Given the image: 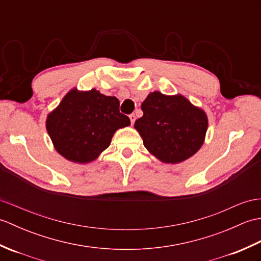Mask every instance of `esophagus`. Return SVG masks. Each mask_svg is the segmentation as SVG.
<instances>
[{"mask_svg": "<svg viewBox=\"0 0 261 261\" xmlns=\"http://www.w3.org/2000/svg\"><path fill=\"white\" fill-rule=\"evenodd\" d=\"M129 118H130V121H131V124H134L135 121H136V115L132 113V114L129 115Z\"/></svg>", "mask_w": 261, "mask_h": 261, "instance_id": "1", "label": "esophagus"}]
</instances>
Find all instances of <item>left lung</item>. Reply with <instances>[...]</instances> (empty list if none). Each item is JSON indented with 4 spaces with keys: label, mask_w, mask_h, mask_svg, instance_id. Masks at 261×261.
<instances>
[{
    "label": "left lung",
    "mask_w": 261,
    "mask_h": 261,
    "mask_svg": "<svg viewBox=\"0 0 261 261\" xmlns=\"http://www.w3.org/2000/svg\"><path fill=\"white\" fill-rule=\"evenodd\" d=\"M143 115L135 122L147 150L166 164H178L202 147L207 116L180 94H149L141 104Z\"/></svg>",
    "instance_id": "left-lung-1"
}]
</instances>
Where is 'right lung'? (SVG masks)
I'll list each match as a JSON object with an SVG mask.
<instances>
[{
    "label": "right lung",
    "mask_w": 261,
    "mask_h": 261,
    "mask_svg": "<svg viewBox=\"0 0 261 261\" xmlns=\"http://www.w3.org/2000/svg\"><path fill=\"white\" fill-rule=\"evenodd\" d=\"M120 102L95 88H73L47 116L46 127L56 150L69 162L87 164L107 149L115 131L130 125Z\"/></svg>",
    "instance_id": "1"
}]
</instances>
